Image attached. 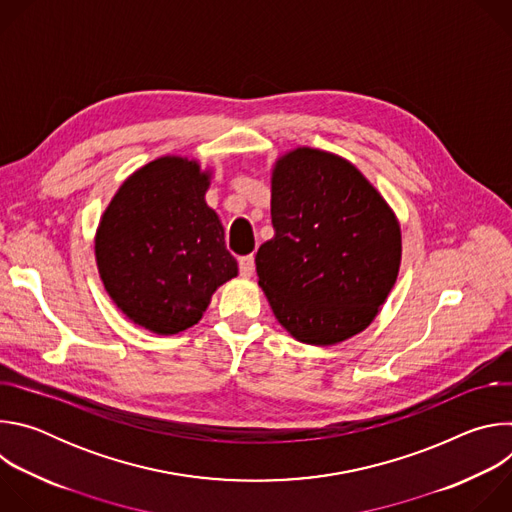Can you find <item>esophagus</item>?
Wrapping results in <instances>:
<instances>
[{"label":"esophagus","instance_id":"obj_1","mask_svg":"<svg viewBox=\"0 0 512 512\" xmlns=\"http://www.w3.org/2000/svg\"><path fill=\"white\" fill-rule=\"evenodd\" d=\"M239 271L243 277H251L255 273V257L253 255H245L239 259Z\"/></svg>","mask_w":512,"mask_h":512}]
</instances>
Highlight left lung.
Segmentation results:
<instances>
[{"label":"left lung","mask_w":512,"mask_h":512,"mask_svg":"<svg viewBox=\"0 0 512 512\" xmlns=\"http://www.w3.org/2000/svg\"><path fill=\"white\" fill-rule=\"evenodd\" d=\"M271 223L255 265L277 322L316 346L367 328L401 265L397 216L377 188L340 156L291 150L271 174Z\"/></svg>","instance_id":"8db88e82"}]
</instances>
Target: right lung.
Here are the masks:
<instances>
[{
    "label": "right lung",
    "mask_w": 512,
    "mask_h": 512,
    "mask_svg": "<svg viewBox=\"0 0 512 512\" xmlns=\"http://www.w3.org/2000/svg\"><path fill=\"white\" fill-rule=\"evenodd\" d=\"M208 186L196 160L164 156L133 172L101 216L95 257L107 294L154 334L198 324L216 287L239 273Z\"/></svg>",
    "instance_id": "obj_1"
}]
</instances>
